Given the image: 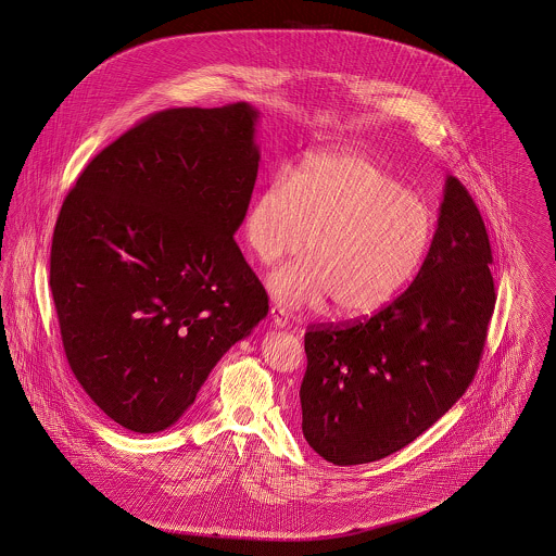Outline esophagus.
Masks as SVG:
<instances>
[{
  "label": "esophagus",
  "instance_id": "1",
  "mask_svg": "<svg viewBox=\"0 0 556 556\" xmlns=\"http://www.w3.org/2000/svg\"><path fill=\"white\" fill-rule=\"evenodd\" d=\"M270 323H273L275 327H279V329L288 327V315H286V311L279 308V306H273V308H270Z\"/></svg>",
  "mask_w": 556,
  "mask_h": 556
}]
</instances>
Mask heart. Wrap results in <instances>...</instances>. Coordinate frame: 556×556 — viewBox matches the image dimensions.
<instances>
[{"mask_svg": "<svg viewBox=\"0 0 556 556\" xmlns=\"http://www.w3.org/2000/svg\"><path fill=\"white\" fill-rule=\"evenodd\" d=\"M435 229L433 211L394 173L352 150L311 154L293 177L270 175L243 223L263 265L306 245V261L270 275L275 298L288 306L329 302L338 318L369 317L394 302L419 275Z\"/></svg>", "mask_w": 556, "mask_h": 556, "instance_id": "1", "label": "heart"}]
</instances>
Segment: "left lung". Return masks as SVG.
<instances>
[{"label": "left lung", "mask_w": 556, "mask_h": 556, "mask_svg": "<svg viewBox=\"0 0 556 556\" xmlns=\"http://www.w3.org/2000/svg\"><path fill=\"white\" fill-rule=\"evenodd\" d=\"M492 248L467 187L446 179L431 252L408 290L372 317L311 325L302 431L333 465L408 446L467 392L496 304Z\"/></svg>", "instance_id": "1"}]
</instances>
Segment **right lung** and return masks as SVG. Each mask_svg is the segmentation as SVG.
<instances>
[{
  "instance_id": "right-lung-1",
  "label": "right lung",
  "mask_w": 556,
  "mask_h": 556,
  "mask_svg": "<svg viewBox=\"0 0 556 556\" xmlns=\"http://www.w3.org/2000/svg\"><path fill=\"white\" fill-rule=\"evenodd\" d=\"M245 102L160 110L91 160L58 214L50 288L68 365L114 424H177L268 313L238 231L258 175Z\"/></svg>"
}]
</instances>
